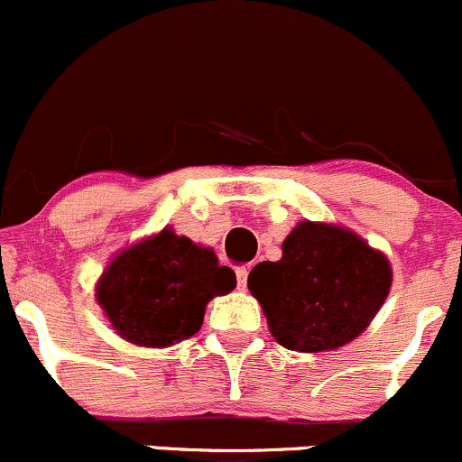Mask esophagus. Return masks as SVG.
<instances>
[{"label":"esophagus","instance_id":"obj_1","mask_svg":"<svg viewBox=\"0 0 462 462\" xmlns=\"http://www.w3.org/2000/svg\"><path fill=\"white\" fill-rule=\"evenodd\" d=\"M236 285H239V290H245V285H247V268H236Z\"/></svg>","mask_w":462,"mask_h":462}]
</instances>
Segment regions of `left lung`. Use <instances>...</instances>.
I'll list each match as a JSON object with an SVG mask.
<instances>
[{
  "label": "left lung",
  "instance_id": "obj_1",
  "mask_svg": "<svg viewBox=\"0 0 462 462\" xmlns=\"http://www.w3.org/2000/svg\"><path fill=\"white\" fill-rule=\"evenodd\" d=\"M281 247L279 261H263L247 276L272 337L308 354L361 337L390 294V259L349 227L308 218Z\"/></svg>",
  "mask_w": 462,
  "mask_h": 462
}]
</instances>
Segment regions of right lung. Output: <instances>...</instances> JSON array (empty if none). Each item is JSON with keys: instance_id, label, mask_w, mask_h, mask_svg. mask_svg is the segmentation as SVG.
<instances>
[{"instance_id": "right-lung-1", "label": "right lung", "mask_w": 462, "mask_h": 462, "mask_svg": "<svg viewBox=\"0 0 462 462\" xmlns=\"http://www.w3.org/2000/svg\"><path fill=\"white\" fill-rule=\"evenodd\" d=\"M235 288V272L218 265L212 247L163 227L124 247L101 272L95 296L124 341L170 347L194 337L208 303Z\"/></svg>"}]
</instances>
